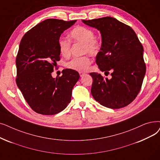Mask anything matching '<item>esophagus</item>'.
Instances as JSON below:
<instances>
[{
    "instance_id": "1",
    "label": "esophagus",
    "mask_w": 160,
    "mask_h": 160,
    "mask_svg": "<svg viewBox=\"0 0 160 160\" xmlns=\"http://www.w3.org/2000/svg\"><path fill=\"white\" fill-rule=\"evenodd\" d=\"M79 74H80V76H81V77H82V76H84L86 74L85 72H79Z\"/></svg>"
}]
</instances>
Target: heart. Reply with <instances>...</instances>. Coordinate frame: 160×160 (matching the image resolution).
Segmentation results:
<instances>
[{
	"label": "heart",
	"instance_id": "1",
	"mask_svg": "<svg viewBox=\"0 0 160 160\" xmlns=\"http://www.w3.org/2000/svg\"><path fill=\"white\" fill-rule=\"evenodd\" d=\"M69 37L74 43L83 44V53H89L95 55L99 52V45L98 42L94 38V32L88 27L84 26L75 27L69 33ZM58 45L61 54L65 58H68L71 54V50L70 41L64 38H60L58 42ZM91 63V58L89 55H86L72 58L68 62L67 67L72 70L81 72L88 70Z\"/></svg>",
	"mask_w": 160,
	"mask_h": 160
}]
</instances>
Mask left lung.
I'll use <instances>...</instances> for the list:
<instances>
[{
  "label": "left lung",
  "mask_w": 160,
  "mask_h": 160,
  "mask_svg": "<svg viewBox=\"0 0 160 160\" xmlns=\"http://www.w3.org/2000/svg\"><path fill=\"white\" fill-rule=\"evenodd\" d=\"M101 34L102 44L95 62L102 72L112 78L91 72V89L96 101L107 108L128 106L139 93L146 73L143 47L131 27L112 17L82 20Z\"/></svg>",
  "instance_id": "left-lung-1"
}]
</instances>
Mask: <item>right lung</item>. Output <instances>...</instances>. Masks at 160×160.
<instances>
[{"label": "right lung", "instance_id": "1", "mask_svg": "<svg viewBox=\"0 0 160 160\" xmlns=\"http://www.w3.org/2000/svg\"><path fill=\"white\" fill-rule=\"evenodd\" d=\"M76 20L48 19L27 31L20 42L16 57V84L30 107L37 113L53 115L71 101L72 90L79 73L65 68L61 76L52 73L60 60L61 34Z\"/></svg>", "mask_w": 160, "mask_h": 160}]
</instances>
